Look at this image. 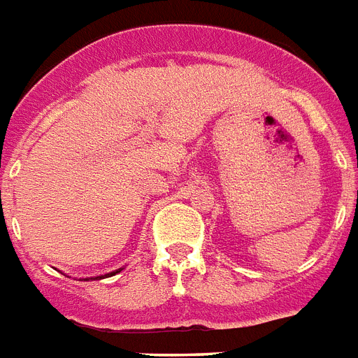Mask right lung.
Listing matches in <instances>:
<instances>
[{"label": "right lung", "instance_id": "1", "mask_svg": "<svg viewBox=\"0 0 358 358\" xmlns=\"http://www.w3.org/2000/svg\"><path fill=\"white\" fill-rule=\"evenodd\" d=\"M114 273H118V271H113V273H108V275H114Z\"/></svg>", "mask_w": 358, "mask_h": 358}]
</instances>
